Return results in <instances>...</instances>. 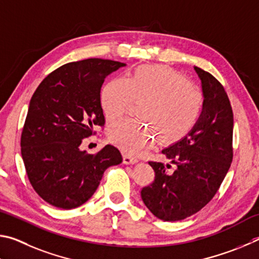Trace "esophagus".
Masks as SVG:
<instances>
[{"label": "esophagus", "instance_id": "esophagus-1", "mask_svg": "<svg viewBox=\"0 0 259 259\" xmlns=\"http://www.w3.org/2000/svg\"><path fill=\"white\" fill-rule=\"evenodd\" d=\"M122 161H124L125 165H133V164H137L139 160L135 157H132L130 155H124V157H122Z\"/></svg>", "mask_w": 259, "mask_h": 259}]
</instances>
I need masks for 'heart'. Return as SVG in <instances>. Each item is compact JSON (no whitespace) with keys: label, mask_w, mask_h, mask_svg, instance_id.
Returning <instances> with one entry per match:
<instances>
[{"label":"heart","mask_w":259,"mask_h":259,"mask_svg":"<svg viewBox=\"0 0 259 259\" xmlns=\"http://www.w3.org/2000/svg\"><path fill=\"white\" fill-rule=\"evenodd\" d=\"M134 100H143L140 116L155 125L165 143L187 137L197 125L203 107L200 91L164 66L139 67L127 78L109 80L100 93V104L108 121L124 116ZM152 124L125 119L111 125L108 135L121 150L140 155L156 141V128Z\"/></svg>","instance_id":"obj_1"}]
</instances>
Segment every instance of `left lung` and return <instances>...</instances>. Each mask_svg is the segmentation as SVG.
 I'll return each mask as SVG.
<instances>
[{"label": "left lung", "instance_id": "1", "mask_svg": "<svg viewBox=\"0 0 259 259\" xmlns=\"http://www.w3.org/2000/svg\"><path fill=\"white\" fill-rule=\"evenodd\" d=\"M201 81L203 107L187 137L161 152L176 166L167 173L161 162L150 161L155 181L142 189L141 198L153 215L166 222L187 219L215 196L232 162L233 112L222 84L209 72L194 67Z\"/></svg>", "mask_w": 259, "mask_h": 259}]
</instances>
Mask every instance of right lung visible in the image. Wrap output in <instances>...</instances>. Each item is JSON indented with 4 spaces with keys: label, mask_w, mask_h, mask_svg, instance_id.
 I'll list each match as a JSON object with an SVG mask.
<instances>
[{
    "label": "right lung",
    "mask_w": 259,
    "mask_h": 259,
    "mask_svg": "<svg viewBox=\"0 0 259 259\" xmlns=\"http://www.w3.org/2000/svg\"><path fill=\"white\" fill-rule=\"evenodd\" d=\"M126 63L104 59L63 65L45 77L30 99L21 134L29 182L54 207L72 209L93 196L104 170L119 165L116 147L95 155L80 150L93 126L104 124L100 93L104 79Z\"/></svg>",
    "instance_id": "add662e5"
}]
</instances>
